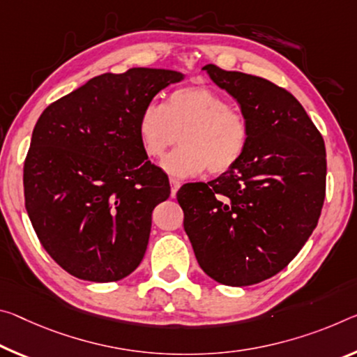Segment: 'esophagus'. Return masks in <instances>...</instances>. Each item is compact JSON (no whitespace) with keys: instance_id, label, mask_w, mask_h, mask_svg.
Listing matches in <instances>:
<instances>
[{"instance_id":"obj_1","label":"esophagus","mask_w":357,"mask_h":357,"mask_svg":"<svg viewBox=\"0 0 357 357\" xmlns=\"http://www.w3.org/2000/svg\"><path fill=\"white\" fill-rule=\"evenodd\" d=\"M169 184H172V197H174V195H176V192L179 190V188H181V181L172 178V179H169Z\"/></svg>"}]
</instances>
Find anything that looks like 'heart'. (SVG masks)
Instances as JSON below:
<instances>
[{"label":"heart","instance_id":"obj_1","mask_svg":"<svg viewBox=\"0 0 357 357\" xmlns=\"http://www.w3.org/2000/svg\"><path fill=\"white\" fill-rule=\"evenodd\" d=\"M138 137L151 158H160L179 139L183 146L163 158L162 168L174 178H188L206 168L211 174L235 168L250 144L251 128L246 116L222 95L190 86L174 90L163 105H146Z\"/></svg>","mask_w":357,"mask_h":357}]
</instances>
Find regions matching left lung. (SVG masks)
<instances>
[{
    "label": "left lung",
    "mask_w": 357,
    "mask_h": 357,
    "mask_svg": "<svg viewBox=\"0 0 357 357\" xmlns=\"http://www.w3.org/2000/svg\"><path fill=\"white\" fill-rule=\"evenodd\" d=\"M251 128L238 165L209 183L184 184L176 199L197 262L225 286L271 278L313 234L326 197V146L303 106L264 77L206 65Z\"/></svg>",
    "instance_id": "left-lung-1"
}]
</instances>
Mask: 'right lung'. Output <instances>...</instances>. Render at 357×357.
Masks as SVG:
<instances>
[{"mask_svg":"<svg viewBox=\"0 0 357 357\" xmlns=\"http://www.w3.org/2000/svg\"><path fill=\"white\" fill-rule=\"evenodd\" d=\"M183 79L157 68L105 73L38 119L24 165L25 208L43 248L70 275L119 281L143 260L169 183L141 148L138 121Z\"/></svg>","mask_w":357,"mask_h":357,"instance_id":"1","label":"right lung"}]
</instances>
